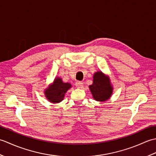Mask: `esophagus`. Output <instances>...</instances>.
<instances>
[{"label": "esophagus", "mask_w": 156, "mask_h": 156, "mask_svg": "<svg viewBox=\"0 0 156 156\" xmlns=\"http://www.w3.org/2000/svg\"><path fill=\"white\" fill-rule=\"evenodd\" d=\"M76 86L78 88H82V87H83V83L82 82L78 81L76 82Z\"/></svg>", "instance_id": "1"}]
</instances>
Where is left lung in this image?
Here are the masks:
<instances>
[{"label": "left lung", "mask_w": 156, "mask_h": 156, "mask_svg": "<svg viewBox=\"0 0 156 156\" xmlns=\"http://www.w3.org/2000/svg\"><path fill=\"white\" fill-rule=\"evenodd\" d=\"M89 89L94 100L98 102L109 100L113 92L110 78L101 70L94 72L92 84L89 86Z\"/></svg>", "instance_id": "obj_1"}]
</instances>
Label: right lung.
<instances>
[{"instance_id":"obj_1","label":"right lung","mask_w":156,"mask_h":156,"mask_svg":"<svg viewBox=\"0 0 156 156\" xmlns=\"http://www.w3.org/2000/svg\"><path fill=\"white\" fill-rule=\"evenodd\" d=\"M70 88H72L70 83L64 82L60 77L57 76L52 84H49L44 90L45 97L51 103H59L64 100L66 92Z\"/></svg>"}]
</instances>
